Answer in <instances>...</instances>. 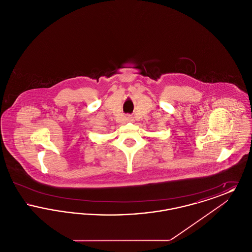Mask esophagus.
<instances>
[{"label":"esophagus","instance_id":"34e87169","mask_svg":"<svg viewBox=\"0 0 252 252\" xmlns=\"http://www.w3.org/2000/svg\"><path fill=\"white\" fill-rule=\"evenodd\" d=\"M126 120L128 121V122H131L133 120V117H132V115H127V117H126Z\"/></svg>","mask_w":252,"mask_h":252}]
</instances>
